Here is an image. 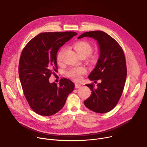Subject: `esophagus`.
Instances as JSON below:
<instances>
[{
    "label": "esophagus",
    "mask_w": 147,
    "mask_h": 147,
    "mask_svg": "<svg viewBox=\"0 0 147 147\" xmlns=\"http://www.w3.org/2000/svg\"><path fill=\"white\" fill-rule=\"evenodd\" d=\"M80 87H81V84H78V83L75 84V88H78Z\"/></svg>",
    "instance_id": "1"
}]
</instances>
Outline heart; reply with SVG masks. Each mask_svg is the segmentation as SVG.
I'll list each match as a JSON object with an SVG mask.
<instances>
[{"label":"heart","instance_id":"heart-1","mask_svg":"<svg viewBox=\"0 0 147 147\" xmlns=\"http://www.w3.org/2000/svg\"><path fill=\"white\" fill-rule=\"evenodd\" d=\"M74 48L77 53L80 55H86L87 56L90 55L92 51V47L91 44L87 41H78L74 44ZM65 49L63 48L60 51L57 55L58 61H60L62 58L63 54L64 53ZM87 72L86 68L84 67H73L69 70L67 72V76L74 80H79L81 79L83 74Z\"/></svg>","mask_w":147,"mask_h":147}]
</instances>
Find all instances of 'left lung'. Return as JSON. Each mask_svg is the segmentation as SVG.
I'll list each match as a JSON object with an SVG mask.
<instances>
[{
    "label": "left lung",
    "mask_w": 147,
    "mask_h": 147,
    "mask_svg": "<svg viewBox=\"0 0 147 147\" xmlns=\"http://www.w3.org/2000/svg\"><path fill=\"white\" fill-rule=\"evenodd\" d=\"M87 36L97 40L99 49L97 63L88 78L94 82L100 80L101 82L96 87L93 84H86L92 94L84 101V105L94 112L107 113L116 107L124 87L127 76L125 56L116 40L106 32H86L78 39Z\"/></svg>",
    "instance_id": "1"
}]
</instances>
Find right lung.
Listing matches in <instances>:
<instances>
[{
    "label": "right lung",
    "mask_w": 147,
    "mask_h": 147,
    "mask_svg": "<svg viewBox=\"0 0 147 147\" xmlns=\"http://www.w3.org/2000/svg\"><path fill=\"white\" fill-rule=\"evenodd\" d=\"M77 34L72 31L40 33L29 41L21 54V84L30 107L39 115L49 116L59 112L74 88L69 79H61L57 85L50 83L49 78L57 69L58 50Z\"/></svg>",
    "instance_id": "obj_1"
}]
</instances>
